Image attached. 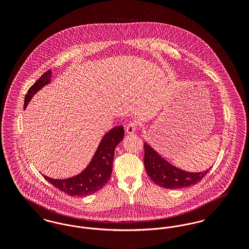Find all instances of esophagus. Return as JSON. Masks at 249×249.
Returning <instances> with one entry per match:
<instances>
[{"label": "esophagus", "instance_id": "obj_1", "mask_svg": "<svg viewBox=\"0 0 249 249\" xmlns=\"http://www.w3.org/2000/svg\"><path fill=\"white\" fill-rule=\"evenodd\" d=\"M136 126H137L136 122H134V121L130 122V123L127 125V127H126V133L129 134V135L133 134V133L135 132V130H136Z\"/></svg>", "mask_w": 249, "mask_h": 249}]
</instances>
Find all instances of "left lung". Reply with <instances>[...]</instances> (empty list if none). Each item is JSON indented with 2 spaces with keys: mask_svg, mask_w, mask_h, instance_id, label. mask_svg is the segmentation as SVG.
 <instances>
[{
  "mask_svg": "<svg viewBox=\"0 0 249 249\" xmlns=\"http://www.w3.org/2000/svg\"><path fill=\"white\" fill-rule=\"evenodd\" d=\"M143 164L147 175L157 185L169 190H179L196 185L209 172L190 173L171 164L159 154L147 142L143 143Z\"/></svg>",
  "mask_w": 249,
  "mask_h": 249,
  "instance_id": "obj_1",
  "label": "left lung"
}]
</instances>
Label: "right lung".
Returning a JSON list of instances; mask_svg holds the SVG:
<instances>
[{"mask_svg":"<svg viewBox=\"0 0 249 249\" xmlns=\"http://www.w3.org/2000/svg\"><path fill=\"white\" fill-rule=\"evenodd\" d=\"M52 80V71H46L28 90L25 96L24 109L32 98ZM124 136L122 126L107 131L99 143L92 159L83 171L76 176L64 179H55L43 176L50 184L71 196L83 197L102 190L112 175L115 149Z\"/></svg>","mask_w":249,"mask_h":249,"instance_id":"obj_1","label":"right lung"}]
</instances>
